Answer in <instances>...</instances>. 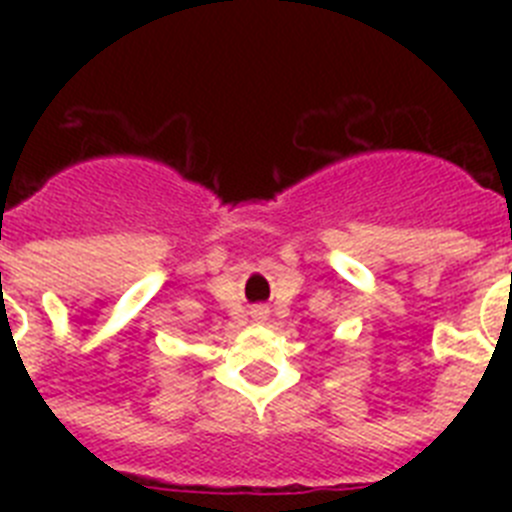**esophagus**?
<instances>
[{"instance_id": "34e87169", "label": "esophagus", "mask_w": 512, "mask_h": 512, "mask_svg": "<svg viewBox=\"0 0 512 512\" xmlns=\"http://www.w3.org/2000/svg\"><path fill=\"white\" fill-rule=\"evenodd\" d=\"M251 315H253V320H259V323H261V320H266V315H269V310H266L264 305H256V307H253V310H251Z\"/></svg>"}]
</instances>
